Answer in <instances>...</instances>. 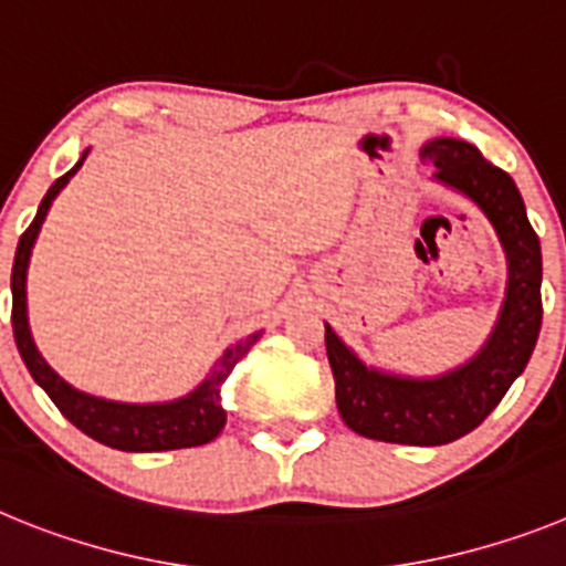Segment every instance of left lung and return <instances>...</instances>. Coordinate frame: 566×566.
I'll return each instance as SVG.
<instances>
[{
    "label": "left lung",
    "mask_w": 566,
    "mask_h": 566,
    "mask_svg": "<svg viewBox=\"0 0 566 566\" xmlns=\"http://www.w3.org/2000/svg\"><path fill=\"white\" fill-rule=\"evenodd\" d=\"M433 181L464 195L490 221L507 260V286L496 326L468 363L437 377L382 371L357 357L326 323V354L337 411L354 433L397 444H448L488 419L527 368L542 328V243L522 195L504 169L462 138H431L422 147Z\"/></svg>",
    "instance_id": "left-lung-1"
}]
</instances>
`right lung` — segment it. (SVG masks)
<instances>
[{
    "instance_id": "1",
    "label": "right lung",
    "mask_w": 566,
    "mask_h": 566,
    "mask_svg": "<svg viewBox=\"0 0 566 566\" xmlns=\"http://www.w3.org/2000/svg\"><path fill=\"white\" fill-rule=\"evenodd\" d=\"M90 147L84 149L76 167L64 172L48 195L39 203V212L28 232L19 238L17 258H13V274H10V292H13V337H17V348L22 354L24 365H28L30 377L36 379L44 388L59 411L76 424L78 431L87 433L90 439L115 448V451L127 453H158V451H178V448H198V444L212 442L227 424V411L221 405V385L227 382L229 371L240 359L247 357L249 348L263 337V332H254L249 337L238 339L229 345L221 359L212 365V371L195 385L192 391L184 394L169 402H115V399L93 397L70 382H64L48 359L39 354L33 334H30L28 323V266L30 254H33V243L39 238L44 218H48L50 207L56 201V195L67 187V181L78 172V167L87 158Z\"/></svg>"
}]
</instances>
